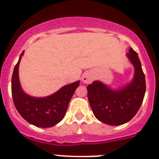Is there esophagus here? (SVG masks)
<instances>
[{"label":"esophagus","instance_id":"esophagus-1","mask_svg":"<svg viewBox=\"0 0 159 159\" xmlns=\"http://www.w3.org/2000/svg\"><path fill=\"white\" fill-rule=\"evenodd\" d=\"M81 79H82V82L85 83V84H89L93 81V77L92 74L87 72L83 74L82 77H81Z\"/></svg>","mask_w":159,"mask_h":159}]
</instances>
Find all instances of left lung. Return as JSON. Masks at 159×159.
<instances>
[{"instance_id": "1", "label": "left lung", "mask_w": 159, "mask_h": 159, "mask_svg": "<svg viewBox=\"0 0 159 159\" xmlns=\"http://www.w3.org/2000/svg\"><path fill=\"white\" fill-rule=\"evenodd\" d=\"M126 56L134 66V76L129 83L111 88L102 81H94L87 86L89 102L94 116L108 125H121L131 120L139 109L145 95V75L138 54L130 48Z\"/></svg>"}]
</instances>
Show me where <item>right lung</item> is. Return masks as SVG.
Returning <instances> with one entry per match:
<instances>
[{"label":"right lung","mask_w":159,"mask_h":159,"mask_svg":"<svg viewBox=\"0 0 159 159\" xmlns=\"http://www.w3.org/2000/svg\"><path fill=\"white\" fill-rule=\"evenodd\" d=\"M24 51L20 55L12 77V95L14 104L21 116L39 128H51L62 120L80 81L60 88L47 97H37L26 93L19 78V65Z\"/></svg>","instance_id":"1"}]
</instances>
